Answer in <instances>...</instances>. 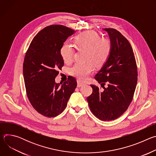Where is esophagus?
<instances>
[{
    "mask_svg": "<svg viewBox=\"0 0 156 156\" xmlns=\"http://www.w3.org/2000/svg\"><path fill=\"white\" fill-rule=\"evenodd\" d=\"M84 84H85L84 83H83V82H82V81H81L80 80L77 81V86L78 87H81V86H83Z\"/></svg>",
    "mask_w": 156,
    "mask_h": 156,
    "instance_id": "1",
    "label": "esophagus"
}]
</instances>
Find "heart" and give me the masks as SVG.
<instances>
[{"label": "heart", "mask_w": 156, "mask_h": 156, "mask_svg": "<svg viewBox=\"0 0 156 156\" xmlns=\"http://www.w3.org/2000/svg\"><path fill=\"white\" fill-rule=\"evenodd\" d=\"M76 48L86 50L85 60L83 63H76L70 69V75L81 80H86L94 70L95 66L100 67L108 60L112 51V44L109 39L101 38L94 31L81 33L74 37ZM75 48L71 44L65 42L60 48V54L65 63H70L73 59Z\"/></svg>", "instance_id": "b5f03b06"}]
</instances>
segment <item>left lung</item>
<instances>
[{
    "label": "left lung",
    "mask_w": 156,
    "mask_h": 156,
    "mask_svg": "<svg viewBox=\"0 0 156 156\" xmlns=\"http://www.w3.org/2000/svg\"><path fill=\"white\" fill-rule=\"evenodd\" d=\"M103 30L108 34L112 51L94 78L104 85V90L100 91L98 86L91 84L93 93L87 101L97 118L110 121L121 116L131 104L137 84L138 70L129 41L115 29ZM105 82L108 83L107 88L104 87Z\"/></svg>",
    "instance_id": "1"
}]
</instances>
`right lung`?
<instances>
[{"label":"right lung","mask_w":156,"mask_h":156,"mask_svg":"<svg viewBox=\"0 0 156 156\" xmlns=\"http://www.w3.org/2000/svg\"><path fill=\"white\" fill-rule=\"evenodd\" d=\"M75 33L61 25L48 26L34 36L26 52L23 72L27 94L33 108L45 117L60 114L76 87L71 76L63 83L55 81L64 65L60 48Z\"/></svg>","instance_id":"right-lung-1"}]
</instances>
